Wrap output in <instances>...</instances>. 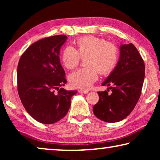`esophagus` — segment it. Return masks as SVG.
<instances>
[{
    "label": "esophagus",
    "instance_id": "esophagus-1",
    "mask_svg": "<svg viewBox=\"0 0 160 160\" xmlns=\"http://www.w3.org/2000/svg\"><path fill=\"white\" fill-rule=\"evenodd\" d=\"M78 92L82 93V94H87L89 92L88 90H83V89H79L78 90Z\"/></svg>",
    "mask_w": 160,
    "mask_h": 160
}]
</instances>
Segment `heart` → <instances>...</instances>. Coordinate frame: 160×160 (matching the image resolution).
<instances>
[{"instance_id": "b5f03b06", "label": "heart", "mask_w": 160, "mask_h": 160, "mask_svg": "<svg viewBox=\"0 0 160 160\" xmlns=\"http://www.w3.org/2000/svg\"><path fill=\"white\" fill-rule=\"evenodd\" d=\"M77 49L68 46L62 53L63 65L68 69L77 66L80 57L84 58L87 68L74 71L69 75L70 84L74 88L88 89L98 80L99 71L108 74L115 68L118 61V49L114 44L106 42L102 38L87 36L78 39Z\"/></svg>"}]
</instances>
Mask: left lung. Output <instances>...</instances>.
Here are the masks:
<instances>
[{"mask_svg":"<svg viewBox=\"0 0 160 160\" xmlns=\"http://www.w3.org/2000/svg\"><path fill=\"white\" fill-rule=\"evenodd\" d=\"M115 68L102 83L108 91L98 92L99 101L93 106L94 114L106 122H117L128 117L141 96L145 76V65L132 43L121 44Z\"/></svg>","mask_w":160,"mask_h":160,"instance_id":"8db88e82","label":"left lung"}]
</instances>
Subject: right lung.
Segmentation results:
<instances>
[{
	"mask_svg": "<svg viewBox=\"0 0 160 160\" xmlns=\"http://www.w3.org/2000/svg\"><path fill=\"white\" fill-rule=\"evenodd\" d=\"M68 37L58 35L39 40L28 48L17 67V90L24 107L43 124L62 119L77 91L60 87L67 81L60 61V51ZM57 89L58 92H55Z\"/></svg>",
	"mask_w": 160,
	"mask_h": 160,
	"instance_id": "add662e5",
	"label": "right lung"
}]
</instances>
